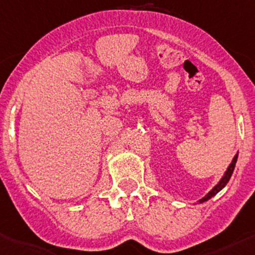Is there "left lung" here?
I'll use <instances>...</instances> for the list:
<instances>
[{"mask_svg": "<svg viewBox=\"0 0 255 255\" xmlns=\"http://www.w3.org/2000/svg\"><path fill=\"white\" fill-rule=\"evenodd\" d=\"M237 158H238V154H236V155H235V158H233V160H232V163L230 164V166H228V168H227V170H226L225 175L222 176V179H221L220 181H218V184L216 185V186L213 187V189L211 190L210 192H208V194L206 195V196H205V197H202L201 200H199V202H200V204H202V202H205V201H207V200H210L211 197H213V196H215V195L217 194V192H220L221 190H222L223 187H225L226 185H227V182L230 181L231 176H232V174H233V170H235L236 163H237Z\"/></svg>", "mask_w": 255, "mask_h": 255, "instance_id": "1", "label": "left lung"}]
</instances>
